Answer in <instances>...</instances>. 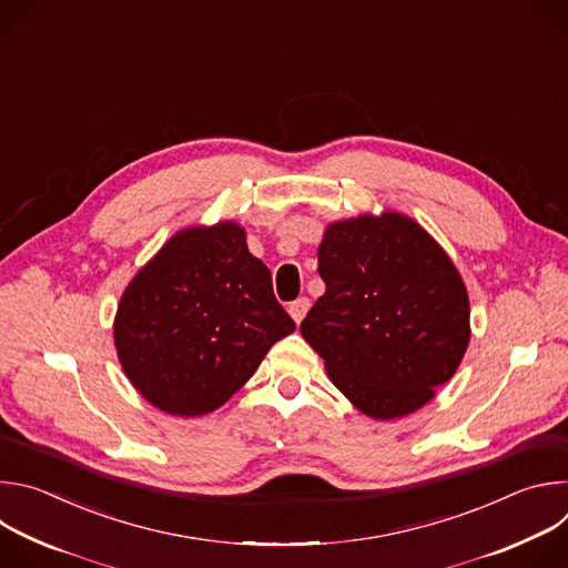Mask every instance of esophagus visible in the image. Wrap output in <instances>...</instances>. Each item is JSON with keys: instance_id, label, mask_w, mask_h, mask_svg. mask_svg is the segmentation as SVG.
Masks as SVG:
<instances>
[{"instance_id": "34e87169", "label": "esophagus", "mask_w": 568, "mask_h": 568, "mask_svg": "<svg viewBox=\"0 0 568 568\" xmlns=\"http://www.w3.org/2000/svg\"><path fill=\"white\" fill-rule=\"evenodd\" d=\"M307 310H310V298H305V296H301V298H296V301L290 303V314H292V318H294L296 323L303 321V316L307 314Z\"/></svg>"}]
</instances>
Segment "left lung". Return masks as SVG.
Instances as JSON below:
<instances>
[{
	"instance_id": "8db88e82",
	"label": "left lung",
	"mask_w": 568,
	"mask_h": 568,
	"mask_svg": "<svg viewBox=\"0 0 568 568\" xmlns=\"http://www.w3.org/2000/svg\"><path fill=\"white\" fill-rule=\"evenodd\" d=\"M326 294L301 323L333 384L375 418L418 412L469 342L465 283L438 242L402 213L333 222L318 245Z\"/></svg>"
}]
</instances>
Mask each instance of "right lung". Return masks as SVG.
<instances>
[{"label":"right lung","mask_w":568,"mask_h":568,"mask_svg":"<svg viewBox=\"0 0 568 568\" xmlns=\"http://www.w3.org/2000/svg\"><path fill=\"white\" fill-rule=\"evenodd\" d=\"M296 323L235 222L175 233L125 287L114 344L132 386L156 409L204 416L256 373Z\"/></svg>","instance_id":"1"}]
</instances>
